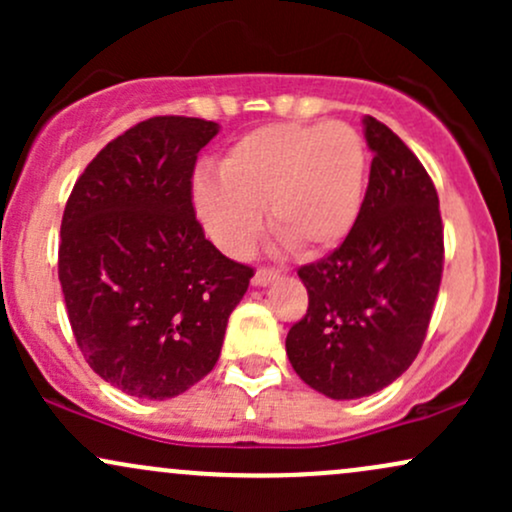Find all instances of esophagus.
<instances>
[{"label": "esophagus", "instance_id": "34e87169", "mask_svg": "<svg viewBox=\"0 0 512 512\" xmlns=\"http://www.w3.org/2000/svg\"><path fill=\"white\" fill-rule=\"evenodd\" d=\"M279 276V269H269V267H260L252 276V286H267Z\"/></svg>", "mask_w": 512, "mask_h": 512}]
</instances>
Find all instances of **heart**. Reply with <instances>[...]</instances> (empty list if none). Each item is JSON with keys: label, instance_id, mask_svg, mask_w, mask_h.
Here are the masks:
<instances>
[{"label": "heart", "instance_id": "1", "mask_svg": "<svg viewBox=\"0 0 512 512\" xmlns=\"http://www.w3.org/2000/svg\"><path fill=\"white\" fill-rule=\"evenodd\" d=\"M219 175L192 185L199 221L228 255H245L269 226L298 255H320L349 236L366 192V146L344 122L267 125L240 137Z\"/></svg>", "mask_w": 512, "mask_h": 512}]
</instances>
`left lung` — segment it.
<instances>
[{
	"instance_id": "obj_1",
	"label": "left lung",
	"mask_w": 512,
	"mask_h": 512,
	"mask_svg": "<svg viewBox=\"0 0 512 512\" xmlns=\"http://www.w3.org/2000/svg\"><path fill=\"white\" fill-rule=\"evenodd\" d=\"M363 132L373 163L361 214L337 250L298 269L308 313L286 337L293 370L332 399L373 395L414 363L443 276L433 180L383 122L366 115Z\"/></svg>"
}]
</instances>
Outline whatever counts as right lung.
I'll list each match as a JSON object with an SVG mask.
<instances>
[{
    "mask_svg": "<svg viewBox=\"0 0 512 512\" xmlns=\"http://www.w3.org/2000/svg\"><path fill=\"white\" fill-rule=\"evenodd\" d=\"M216 134L199 117L139 122L88 163L64 207L69 325L88 366L132 397L199 383L255 274L204 238L192 207L197 154Z\"/></svg>",
    "mask_w": 512,
    "mask_h": 512,
    "instance_id": "1",
    "label": "right lung"
}]
</instances>
